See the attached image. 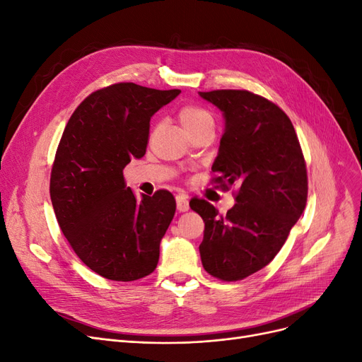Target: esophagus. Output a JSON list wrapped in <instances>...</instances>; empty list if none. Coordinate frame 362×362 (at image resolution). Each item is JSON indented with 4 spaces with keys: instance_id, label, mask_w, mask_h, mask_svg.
<instances>
[{
    "instance_id": "obj_1",
    "label": "esophagus",
    "mask_w": 362,
    "mask_h": 362,
    "mask_svg": "<svg viewBox=\"0 0 362 362\" xmlns=\"http://www.w3.org/2000/svg\"><path fill=\"white\" fill-rule=\"evenodd\" d=\"M177 208H178V211H181V213L189 210L190 205H189L187 194H184V193H178L177 194Z\"/></svg>"
}]
</instances>
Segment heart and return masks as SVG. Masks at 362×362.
Listing matches in <instances>:
<instances>
[{
	"mask_svg": "<svg viewBox=\"0 0 362 362\" xmlns=\"http://www.w3.org/2000/svg\"><path fill=\"white\" fill-rule=\"evenodd\" d=\"M177 117L182 128L189 134H193L196 129H199L206 125H213V116L206 110L205 107L198 104H185L178 108Z\"/></svg>",
	"mask_w": 362,
	"mask_h": 362,
	"instance_id": "heart-1",
	"label": "heart"
}]
</instances>
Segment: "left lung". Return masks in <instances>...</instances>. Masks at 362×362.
I'll list each match as a JSON object with an SVG mask.
<instances>
[{
    "mask_svg": "<svg viewBox=\"0 0 362 362\" xmlns=\"http://www.w3.org/2000/svg\"><path fill=\"white\" fill-rule=\"evenodd\" d=\"M199 95L225 116L213 182L237 190L225 216L205 199H192L190 208L205 223L204 269L233 282L266 267L286 243L306 205V164L290 117L275 103L247 90Z\"/></svg>",
    "mask_w": 362,
    "mask_h": 362,
    "instance_id": "1",
    "label": "left lung"
}]
</instances>
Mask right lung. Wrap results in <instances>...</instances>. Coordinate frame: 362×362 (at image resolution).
<instances>
[{"label":"right lung","instance_id":"right-lung-1","mask_svg":"<svg viewBox=\"0 0 362 362\" xmlns=\"http://www.w3.org/2000/svg\"><path fill=\"white\" fill-rule=\"evenodd\" d=\"M181 90L116 83L90 93L63 131L49 194L71 247L98 275L129 282L156 270L177 202L168 190L133 193L124 169L145 156L149 120Z\"/></svg>","mask_w":362,"mask_h":362}]
</instances>
